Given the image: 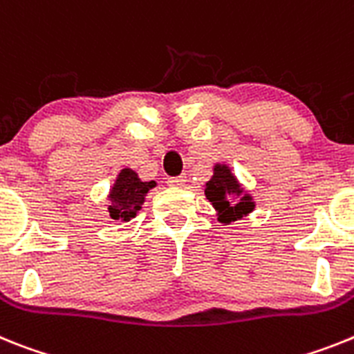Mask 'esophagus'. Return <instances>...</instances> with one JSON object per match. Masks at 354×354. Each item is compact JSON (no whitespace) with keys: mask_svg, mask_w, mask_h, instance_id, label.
Segmentation results:
<instances>
[{"mask_svg":"<svg viewBox=\"0 0 354 354\" xmlns=\"http://www.w3.org/2000/svg\"><path fill=\"white\" fill-rule=\"evenodd\" d=\"M169 185L173 187H183L187 183V176H174V178H169L167 180Z\"/></svg>","mask_w":354,"mask_h":354,"instance_id":"esophagus-1","label":"esophagus"}]
</instances>
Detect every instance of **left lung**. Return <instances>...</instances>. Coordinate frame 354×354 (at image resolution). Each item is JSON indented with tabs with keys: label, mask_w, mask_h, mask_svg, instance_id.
Wrapping results in <instances>:
<instances>
[{
	"label": "left lung",
	"mask_w": 354,
	"mask_h": 354,
	"mask_svg": "<svg viewBox=\"0 0 354 354\" xmlns=\"http://www.w3.org/2000/svg\"><path fill=\"white\" fill-rule=\"evenodd\" d=\"M212 178L203 185L205 196L217 212L221 224H232L250 215L257 207L253 194L242 185L233 169L224 162H217L212 169Z\"/></svg>",
	"instance_id": "left-lung-1"
}]
</instances>
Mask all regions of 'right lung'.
I'll use <instances>...</instances> for the list:
<instances>
[{
	"label": "right lung",
	"instance_id": "1",
	"mask_svg": "<svg viewBox=\"0 0 354 354\" xmlns=\"http://www.w3.org/2000/svg\"><path fill=\"white\" fill-rule=\"evenodd\" d=\"M156 187V181L140 180L139 173L130 167L121 169L115 174L112 187L109 190V212L113 221L128 223L139 214L146 201L147 192Z\"/></svg>",
	"mask_w": 354,
	"mask_h": 354
}]
</instances>
